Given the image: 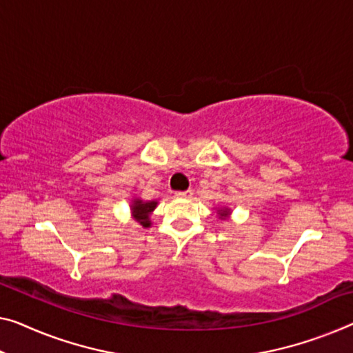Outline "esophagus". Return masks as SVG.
I'll list each match as a JSON object with an SVG mask.
<instances>
[{
    "label": "esophagus",
    "mask_w": 353,
    "mask_h": 353,
    "mask_svg": "<svg viewBox=\"0 0 353 353\" xmlns=\"http://www.w3.org/2000/svg\"><path fill=\"white\" fill-rule=\"evenodd\" d=\"M177 198H182V199H190L193 196V190H185V192H179L176 193Z\"/></svg>",
    "instance_id": "1"
}]
</instances>
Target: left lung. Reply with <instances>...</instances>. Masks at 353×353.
<instances>
[{
    "label": "left lung",
    "mask_w": 353,
    "mask_h": 353,
    "mask_svg": "<svg viewBox=\"0 0 353 353\" xmlns=\"http://www.w3.org/2000/svg\"><path fill=\"white\" fill-rule=\"evenodd\" d=\"M214 209H215V212H217L219 220H227V219H230V217H231V212H233V210H231L230 206H215Z\"/></svg>",
    "instance_id": "1"
}]
</instances>
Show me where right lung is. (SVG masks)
<instances>
[{
    "label": "right lung",
    "mask_w": 353,
    "mask_h": 353,
    "mask_svg": "<svg viewBox=\"0 0 353 353\" xmlns=\"http://www.w3.org/2000/svg\"><path fill=\"white\" fill-rule=\"evenodd\" d=\"M157 206H159V201H157V199H154V201H144V199H141L139 196H134L130 203V214L134 222L139 223L141 227L150 228V215Z\"/></svg>",
    "instance_id": "right-lung-1"
}]
</instances>
